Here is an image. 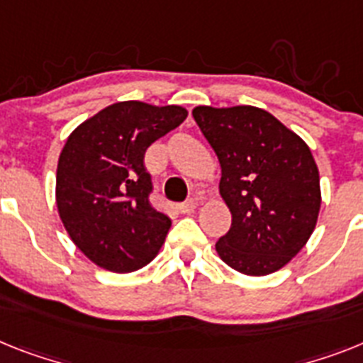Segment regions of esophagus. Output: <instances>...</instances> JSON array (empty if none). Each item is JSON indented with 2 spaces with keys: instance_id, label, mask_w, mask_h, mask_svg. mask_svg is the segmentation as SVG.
<instances>
[{
  "instance_id": "34e87169",
  "label": "esophagus",
  "mask_w": 363,
  "mask_h": 363,
  "mask_svg": "<svg viewBox=\"0 0 363 363\" xmlns=\"http://www.w3.org/2000/svg\"><path fill=\"white\" fill-rule=\"evenodd\" d=\"M196 206H197L196 201L190 199V201H184V203H181V205H179V210H181L182 214H190V212H194V210H196Z\"/></svg>"
}]
</instances>
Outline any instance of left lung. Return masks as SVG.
<instances>
[{
    "label": "left lung",
    "mask_w": 363,
    "mask_h": 363,
    "mask_svg": "<svg viewBox=\"0 0 363 363\" xmlns=\"http://www.w3.org/2000/svg\"><path fill=\"white\" fill-rule=\"evenodd\" d=\"M191 114L218 155L219 194L233 214L218 255L251 277L284 267L318 223L321 190L310 147L257 106H196Z\"/></svg>",
    "instance_id": "8db88e82"
}]
</instances>
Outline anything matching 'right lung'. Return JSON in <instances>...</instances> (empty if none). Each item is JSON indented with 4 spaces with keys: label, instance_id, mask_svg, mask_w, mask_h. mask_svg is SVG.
Wrapping results in <instances>:
<instances>
[{
    "label": "right lung",
    "instance_id": "add662e5",
    "mask_svg": "<svg viewBox=\"0 0 363 363\" xmlns=\"http://www.w3.org/2000/svg\"><path fill=\"white\" fill-rule=\"evenodd\" d=\"M186 108L121 101L81 123L57 167V208L69 238L94 264L140 269L162 247L172 219L151 206L145 151L186 120Z\"/></svg>",
    "mask_w": 363,
    "mask_h": 363
}]
</instances>
